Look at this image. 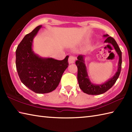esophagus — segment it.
Returning a JSON list of instances; mask_svg holds the SVG:
<instances>
[{"mask_svg":"<svg viewBox=\"0 0 132 132\" xmlns=\"http://www.w3.org/2000/svg\"><path fill=\"white\" fill-rule=\"evenodd\" d=\"M75 61V58L74 57V56H70L69 58V64L71 63H74Z\"/></svg>","mask_w":132,"mask_h":132,"instance_id":"obj_1","label":"esophagus"}]
</instances>
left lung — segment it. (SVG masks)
<instances>
[{"mask_svg":"<svg viewBox=\"0 0 132 132\" xmlns=\"http://www.w3.org/2000/svg\"><path fill=\"white\" fill-rule=\"evenodd\" d=\"M103 37H106L104 43L112 45L117 54L119 55V61L118 63V69L113 77L109 79L104 83L100 84V85H96V84L92 83L89 79L87 68L85 63V55H79L77 57L78 60L75 62V64L78 68L77 78L78 83H79L80 88L82 89L83 92L88 95H100L107 91L116 83L121 72L122 64V53L121 50L113 38L109 37L107 34L103 35Z\"/></svg>","mask_w":132,"mask_h":132,"instance_id":"8db88e82","label":"left lung"}]
</instances>
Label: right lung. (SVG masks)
Here are the masks:
<instances>
[{"label":"right lung","mask_w":132,"mask_h":132,"mask_svg":"<svg viewBox=\"0 0 132 132\" xmlns=\"http://www.w3.org/2000/svg\"><path fill=\"white\" fill-rule=\"evenodd\" d=\"M42 26L25 36L16 50V66L21 82L37 94H46L57 87L64 70L68 68L69 56L59 61L41 57L32 49L33 41Z\"/></svg>","instance_id":"1"}]
</instances>
